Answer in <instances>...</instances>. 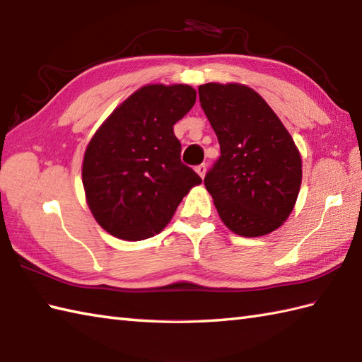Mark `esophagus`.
Segmentation results:
<instances>
[{
    "mask_svg": "<svg viewBox=\"0 0 362 362\" xmlns=\"http://www.w3.org/2000/svg\"><path fill=\"white\" fill-rule=\"evenodd\" d=\"M195 170H197V173H198L199 176H202V178H204L206 172H207V165H206V164H199V165L195 168Z\"/></svg>",
    "mask_w": 362,
    "mask_h": 362,
    "instance_id": "obj_1",
    "label": "esophagus"
}]
</instances>
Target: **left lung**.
<instances>
[{
  "instance_id": "1",
  "label": "left lung",
  "mask_w": 362,
  "mask_h": 362,
  "mask_svg": "<svg viewBox=\"0 0 362 362\" xmlns=\"http://www.w3.org/2000/svg\"><path fill=\"white\" fill-rule=\"evenodd\" d=\"M199 102L221 155L204 186L234 234L262 237L284 224L302 184L299 148L282 120L252 88L206 83Z\"/></svg>"
}]
</instances>
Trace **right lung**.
<instances>
[{
  "label": "right lung",
  "instance_id": "add662e5",
  "mask_svg": "<svg viewBox=\"0 0 362 362\" xmlns=\"http://www.w3.org/2000/svg\"><path fill=\"white\" fill-rule=\"evenodd\" d=\"M190 85H146L111 113L88 142L82 182L108 234L139 242L159 234L202 178L181 163L173 125L195 105Z\"/></svg>",
  "mask_w": 362,
  "mask_h": 362
}]
</instances>
